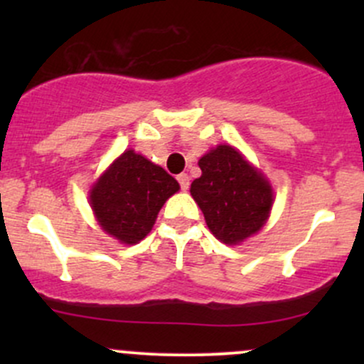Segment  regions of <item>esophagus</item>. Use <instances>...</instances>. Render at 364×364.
<instances>
[{"label": "esophagus", "mask_w": 364, "mask_h": 364, "mask_svg": "<svg viewBox=\"0 0 364 364\" xmlns=\"http://www.w3.org/2000/svg\"><path fill=\"white\" fill-rule=\"evenodd\" d=\"M178 183L179 186H181V190H188V188H190V176L185 173L178 174Z\"/></svg>", "instance_id": "esophagus-1"}]
</instances>
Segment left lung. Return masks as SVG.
Wrapping results in <instances>:
<instances>
[{
    "instance_id": "1",
    "label": "left lung",
    "mask_w": 364,
    "mask_h": 364,
    "mask_svg": "<svg viewBox=\"0 0 364 364\" xmlns=\"http://www.w3.org/2000/svg\"><path fill=\"white\" fill-rule=\"evenodd\" d=\"M202 176L190 193L217 240L240 245L269 219L274 190L258 169L231 145H217L198 161Z\"/></svg>"
}]
</instances>
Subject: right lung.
I'll list each match as a JSON object with an SVG mask.
<instances>
[{"label":"right lung","instance_id":"obj_1","mask_svg":"<svg viewBox=\"0 0 364 364\" xmlns=\"http://www.w3.org/2000/svg\"><path fill=\"white\" fill-rule=\"evenodd\" d=\"M179 190L161 166L135 150H124L90 190V207L102 231L135 245L152 231L166 200Z\"/></svg>","mask_w":364,"mask_h":364}]
</instances>
